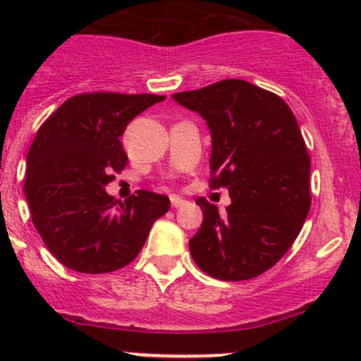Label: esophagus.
Returning <instances> with one entry per match:
<instances>
[{
	"label": "esophagus",
	"mask_w": 361,
	"mask_h": 361,
	"mask_svg": "<svg viewBox=\"0 0 361 361\" xmlns=\"http://www.w3.org/2000/svg\"><path fill=\"white\" fill-rule=\"evenodd\" d=\"M171 204H173V207H180L185 204V199L178 197V195H171Z\"/></svg>",
	"instance_id": "34e87169"
}]
</instances>
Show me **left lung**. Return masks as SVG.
<instances>
[{
  "label": "left lung",
  "mask_w": 361,
  "mask_h": 361,
  "mask_svg": "<svg viewBox=\"0 0 361 361\" xmlns=\"http://www.w3.org/2000/svg\"><path fill=\"white\" fill-rule=\"evenodd\" d=\"M173 99L206 120L209 185L227 187L232 201L225 214L195 201L204 220L188 243L192 258L211 278H257L290 250L311 207V159L297 118L279 96L235 78Z\"/></svg>",
  "instance_id": "left-lung-1"
}]
</instances>
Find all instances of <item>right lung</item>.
I'll return each mask as SVG.
<instances>
[{"label":"right lung","instance_id":"right-lung-1","mask_svg":"<svg viewBox=\"0 0 361 361\" xmlns=\"http://www.w3.org/2000/svg\"><path fill=\"white\" fill-rule=\"evenodd\" d=\"M155 94L92 92L64 101L27 152L24 192L32 224L68 269L104 274L126 267L143 248L169 197L137 190L116 201L104 187L127 164L120 136L127 123L160 103Z\"/></svg>","mask_w":361,"mask_h":361}]
</instances>
